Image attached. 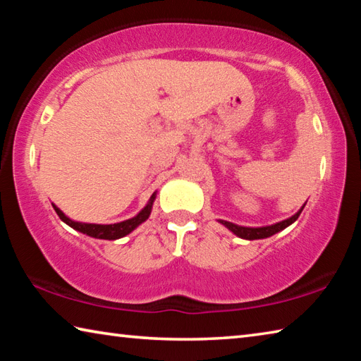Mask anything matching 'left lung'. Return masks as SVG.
Segmentation results:
<instances>
[{
    "instance_id": "obj_1",
    "label": "left lung",
    "mask_w": 361,
    "mask_h": 361,
    "mask_svg": "<svg viewBox=\"0 0 361 361\" xmlns=\"http://www.w3.org/2000/svg\"><path fill=\"white\" fill-rule=\"evenodd\" d=\"M305 205V204H304ZM304 207H301V210L296 212L295 215L283 219V221L276 223V224H271V226H262V228H245V226H239V224H234V223H229V221H224V219H218L219 223L223 226H226L231 232H234L237 237H240V239H247V240H256V239H266V237H271L274 234H277V232L283 231L285 228H288L290 224H293L301 215Z\"/></svg>"
}]
</instances>
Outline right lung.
I'll use <instances>...</instances> for the list:
<instances>
[{
	"instance_id": "right-lung-1",
	"label": "right lung",
	"mask_w": 361,
	"mask_h": 361,
	"mask_svg": "<svg viewBox=\"0 0 361 361\" xmlns=\"http://www.w3.org/2000/svg\"><path fill=\"white\" fill-rule=\"evenodd\" d=\"M156 199V192L151 195L149 202L145 205V209L135 215L130 219H126V221H121V223H114V224H92V223H79V221H73L68 216L65 215V213L59 209L57 205H54V210L57 212L59 218L62 219L63 223H66L70 226V228L76 229L79 232H82L85 235H90V237H95V239H105V240H116V239H121V237H126L127 234H130V232L138 228L140 224L145 223L146 219L149 218L151 215V210H152V202H154Z\"/></svg>"
}]
</instances>
